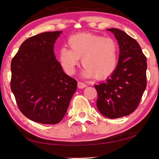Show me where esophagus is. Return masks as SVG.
Wrapping results in <instances>:
<instances>
[{"instance_id": "obj_1", "label": "esophagus", "mask_w": 159, "mask_h": 159, "mask_svg": "<svg viewBox=\"0 0 159 159\" xmlns=\"http://www.w3.org/2000/svg\"><path fill=\"white\" fill-rule=\"evenodd\" d=\"M86 84H84V83H82V82H78V83H77V87H78V88H80V89H82V88H86Z\"/></svg>"}]
</instances>
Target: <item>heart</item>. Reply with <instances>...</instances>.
Segmentation results:
<instances>
[{"mask_svg":"<svg viewBox=\"0 0 159 159\" xmlns=\"http://www.w3.org/2000/svg\"><path fill=\"white\" fill-rule=\"evenodd\" d=\"M70 48L62 47L58 59L63 70L69 75L75 72L80 58L84 66L81 75L84 78L95 76L105 80L113 75L118 65L119 46L114 39L92 33H78L69 39Z\"/></svg>","mask_w":159,"mask_h":159,"instance_id":"heart-1","label":"heart"}]
</instances>
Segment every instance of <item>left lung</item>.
<instances>
[{
	"label": "left lung",
	"mask_w": 159,
	"mask_h": 159,
	"mask_svg": "<svg viewBox=\"0 0 159 159\" xmlns=\"http://www.w3.org/2000/svg\"><path fill=\"white\" fill-rule=\"evenodd\" d=\"M114 34L119 46L118 65L112 75L95 85L97 108L104 116L117 119L136 109L146 88V57L140 45L116 28L107 29Z\"/></svg>",
	"instance_id": "obj_1"
}]
</instances>
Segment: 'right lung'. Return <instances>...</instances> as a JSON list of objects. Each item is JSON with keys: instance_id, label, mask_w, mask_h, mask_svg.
I'll return each instance as SVG.
<instances>
[{"instance_id": "obj_1", "label": "right lung", "mask_w": 159, "mask_h": 159, "mask_svg": "<svg viewBox=\"0 0 159 159\" xmlns=\"http://www.w3.org/2000/svg\"><path fill=\"white\" fill-rule=\"evenodd\" d=\"M61 33L45 32L27 39L11 64V89L19 110L44 125L62 120L77 88L54 54V44Z\"/></svg>"}]
</instances>
